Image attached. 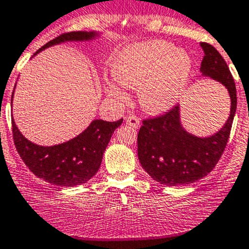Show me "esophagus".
Wrapping results in <instances>:
<instances>
[{"instance_id": "34e87169", "label": "esophagus", "mask_w": 249, "mask_h": 249, "mask_svg": "<svg viewBox=\"0 0 249 249\" xmlns=\"http://www.w3.org/2000/svg\"><path fill=\"white\" fill-rule=\"evenodd\" d=\"M126 122H127V124L134 127V128H138V127L141 126V121H139V118L137 117L136 115H128V116H127Z\"/></svg>"}]
</instances>
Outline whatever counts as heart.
Listing matches in <instances>:
<instances>
[{"label":"heart","instance_id":"heart-1","mask_svg":"<svg viewBox=\"0 0 249 249\" xmlns=\"http://www.w3.org/2000/svg\"><path fill=\"white\" fill-rule=\"evenodd\" d=\"M192 70V60L184 50H176L161 40L143 42L123 50L112 65V75L121 85L139 89L144 110L161 113L170 110L181 96ZM113 98L123 99L117 85L106 84Z\"/></svg>","mask_w":249,"mask_h":249}]
</instances>
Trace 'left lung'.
Instances as JSON below:
<instances>
[{
  "mask_svg": "<svg viewBox=\"0 0 249 249\" xmlns=\"http://www.w3.org/2000/svg\"><path fill=\"white\" fill-rule=\"evenodd\" d=\"M200 46L204 51L200 72L226 87L231 98L230 117L217 133L207 138L182 128L177 105L162 115L144 118L138 132L139 161L149 176L165 186H184L210 174L226 148L232 127L237 106L235 80L214 46L208 42H200Z\"/></svg>",
  "mask_w": 249,
  "mask_h": 249,
  "instance_id": "obj_1",
  "label": "left lung"
}]
</instances>
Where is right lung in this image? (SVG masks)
Returning <instances> with one entry per match:
<instances>
[{
	"mask_svg": "<svg viewBox=\"0 0 249 249\" xmlns=\"http://www.w3.org/2000/svg\"><path fill=\"white\" fill-rule=\"evenodd\" d=\"M95 35L94 32L65 33L44 45L35 55L52 45L90 40ZM122 121L123 118L116 122L94 120L79 136L53 146H40L24 138L17 128L13 117L12 133L17 151L35 176L56 186L74 187L88 182L98 172L111 136Z\"/></svg>",
	"mask_w": 249,
	"mask_h": 249,
	"instance_id": "obj_1",
	"label": "right lung"
}]
</instances>
